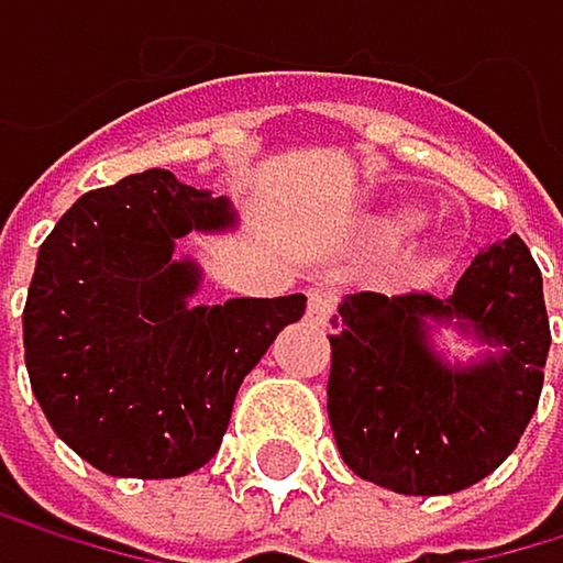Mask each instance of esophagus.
Wrapping results in <instances>:
<instances>
[{
    "label": "esophagus",
    "mask_w": 563,
    "mask_h": 563,
    "mask_svg": "<svg viewBox=\"0 0 563 563\" xmlns=\"http://www.w3.org/2000/svg\"><path fill=\"white\" fill-rule=\"evenodd\" d=\"M334 313V292L331 288H310V317L328 320Z\"/></svg>",
    "instance_id": "1"
}]
</instances>
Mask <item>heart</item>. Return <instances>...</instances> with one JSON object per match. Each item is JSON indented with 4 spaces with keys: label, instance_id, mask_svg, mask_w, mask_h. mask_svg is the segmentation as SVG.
<instances>
[{
    "label": "heart",
    "instance_id": "1",
    "mask_svg": "<svg viewBox=\"0 0 563 563\" xmlns=\"http://www.w3.org/2000/svg\"><path fill=\"white\" fill-rule=\"evenodd\" d=\"M405 225V218H395V229H401Z\"/></svg>",
    "mask_w": 563,
    "mask_h": 563
}]
</instances>
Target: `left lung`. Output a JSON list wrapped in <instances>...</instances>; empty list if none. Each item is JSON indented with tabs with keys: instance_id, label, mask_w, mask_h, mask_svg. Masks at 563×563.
Returning <instances> with one entry per match:
<instances>
[{
	"instance_id": "left-lung-1",
	"label": "left lung",
	"mask_w": 563,
	"mask_h": 563,
	"mask_svg": "<svg viewBox=\"0 0 563 563\" xmlns=\"http://www.w3.org/2000/svg\"><path fill=\"white\" fill-rule=\"evenodd\" d=\"M451 327L477 345L448 356ZM328 419L355 476L409 497L459 494L515 451L550 352L543 275L518 235L483 246L451 296L355 292L331 320Z\"/></svg>"
}]
</instances>
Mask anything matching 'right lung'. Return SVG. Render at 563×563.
Wrapping results in <instances>:
<instances>
[{
  "instance_id": "obj_1",
  "label": "right lung",
  "mask_w": 563,
  "mask_h": 563,
  "mask_svg": "<svg viewBox=\"0 0 563 563\" xmlns=\"http://www.w3.org/2000/svg\"><path fill=\"white\" fill-rule=\"evenodd\" d=\"M235 229L225 197L165 168L90 189L37 250L23 360L41 412L84 462L119 479H176L214 459L239 384L306 296L194 302L189 232Z\"/></svg>"
}]
</instances>
